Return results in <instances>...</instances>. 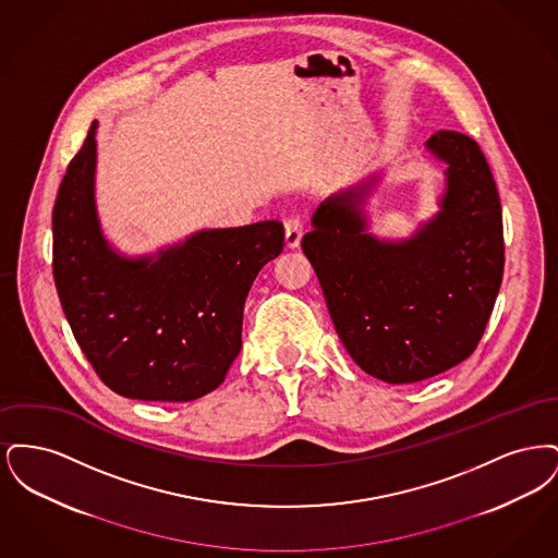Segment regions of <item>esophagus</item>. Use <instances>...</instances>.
Instances as JSON below:
<instances>
[{
    "mask_svg": "<svg viewBox=\"0 0 558 558\" xmlns=\"http://www.w3.org/2000/svg\"><path fill=\"white\" fill-rule=\"evenodd\" d=\"M284 236H287V246L294 248L299 246L301 236H303V219L301 215H291L284 219Z\"/></svg>",
    "mask_w": 558,
    "mask_h": 558,
    "instance_id": "obj_1",
    "label": "esophagus"
}]
</instances>
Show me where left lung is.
<instances>
[{
    "instance_id": "obj_1",
    "label": "left lung",
    "mask_w": 558,
    "mask_h": 558,
    "mask_svg": "<svg viewBox=\"0 0 558 558\" xmlns=\"http://www.w3.org/2000/svg\"><path fill=\"white\" fill-rule=\"evenodd\" d=\"M426 150L446 162L439 213L410 239L366 232L362 186L328 196L301 248L316 269L339 339L385 383L425 380L464 362L485 332L505 274L502 207L477 142L435 132Z\"/></svg>"
}]
</instances>
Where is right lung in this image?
<instances>
[{
    "label": "right lung",
    "instance_id": "right-lung-1",
    "mask_svg": "<svg viewBox=\"0 0 558 558\" xmlns=\"http://www.w3.org/2000/svg\"><path fill=\"white\" fill-rule=\"evenodd\" d=\"M94 121L62 178L52 215L53 282L100 380L123 398L192 401L217 389L242 347L259 269L284 248L280 221L201 230L130 259L102 236Z\"/></svg>",
    "mask_w": 558,
    "mask_h": 558
}]
</instances>
